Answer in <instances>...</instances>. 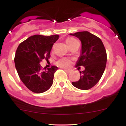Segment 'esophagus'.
Segmentation results:
<instances>
[{
  "label": "esophagus",
  "mask_w": 126,
  "mask_h": 126,
  "mask_svg": "<svg viewBox=\"0 0 126 126\" xmlns=\"http://www.w3.org/2000/svg\"><path fill=\"white\" fill-rule=\"evenodd\" d=\"M64 70H65V71H66V72H67V73H70V72H72V70H67V69H64Z\"/></svg>",
  "instance_id": "1"
}]
</instances>
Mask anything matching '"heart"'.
I'll return each mask as SVG.
<instances>
[{
	"label": "heart",
	"instance_id": "b5f03b06",
	"mask_svg": "<svg viewBox=\"0 0 126 126\" xmlns=\"http://www.w3.org/2000/svg\"><path fill=\"white\" fill-rule=\"evenodd\" d=\"M76 41V40H75L74 38H68L66 40V43L68 45V46H70V44H72L73 42ZM72 63V59L69 58H66V57H64V58L60 59L59 60L56 62V64L59 66V67L64 68V69H67V68L70 67Z\"/></svg>",
	"mask_w": 126,
	"mask_h": 126
}]
</instances>
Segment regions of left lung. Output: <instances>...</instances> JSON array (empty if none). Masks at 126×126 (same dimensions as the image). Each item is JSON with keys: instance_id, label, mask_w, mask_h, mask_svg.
Here are the masks:
<instances>
[{"instance_id": "obj_1", "label": "left lung", "mask_w": 126, "mask_h": 126, "mask_svg": "<svg viewBox=\"0 0 126 126\" xmlns=\"http://www.w3.org/2000/svg\"><path fill=\"white\" fill-rule=\"evenodd\" d=\"M70 35L77 37L82 43L76 67H85L84 70L79 72L81 75L79 80L72 83L78 89L88 90L94 86L103 75L107 63L106 50L101 39L89 32H78Z\"/></svg>"}]
</instances>
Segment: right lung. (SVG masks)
I'll list each match as a JSON object with an SVG mask.
<instances>
[{
    "label": "right lung",
    "instance_id": "add662e5",
    "mask_svg": "<svg viewBox=\"0 0 126 126\" xmlns=\"http://www.w3.org/2000/svg\"><path fill=\"white\" fill-rule=\"evenodd\" d=\"M59 35H35L19 45L16 51L15 65L22 82L34 93L46 92L53 85L54 74L58 67L42 69L40 63L50 57V51Z\"/></svg>",
    "mask_w": 126,
    "mask_h": 126
}]
</instances>
